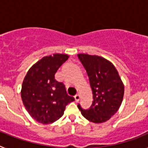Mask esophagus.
<instances>
[{
	"instance_id": "1",
	"label": "esophagus",
	"mask_w": 148,
	"mask_h": 148,
	"mask_svg": "<svg viewBox=\"0 0 148 148\" xmlns=\"http://www.w3.org/2000/svg\"><path fill=\"white\" fill-rule=\"evenodd\" d=\"M79 99H80V95H79V94H76V95H75V101H79Z\"/></svg>"
}]
</instances>
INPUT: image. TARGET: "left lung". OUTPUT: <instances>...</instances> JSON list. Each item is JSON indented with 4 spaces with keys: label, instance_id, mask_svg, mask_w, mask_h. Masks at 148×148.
<instances>
[{
    "label": "left lung",
    "instance_id": "8db88e82",
    "mask_svg": "<svg viewBox=\"0 0 148 148\" xmlns=\"http://www.w3.org/2000/svg\"><path fill=\"white\" fill-rule=\"evenodd\" d=\"M90 80L92 92V105L84 110L78 104L82 116L94 123L109 120L118 111L124 97L125 87L118 71L109 61L97 56L78 54Z\"/></svg>",
    "mask_w": 148,
    "mask_h": 148
}]
</instances>
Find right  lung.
Instances as JSON below:
<instances>
[{
	"instance_id": "obj_1",
	"label": "right lung",
	"mask_w": 148,
	"mask_h": 148,
	"mask_svg": "<svg viewBox=\"0 0 148 148\" xmlns=\"http://www.w3.org/2000/svg\"><path fill=\"white\" fill-rule=\"evenodd\" d=\"M69 58L65 54L46 56L35 63L23 79L21 98L32 118L44 125L59 119L66 106L75 100L64 84L55 78L58 68Z\"/></svg>"
}]
</instances>
